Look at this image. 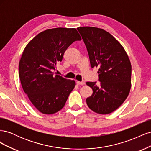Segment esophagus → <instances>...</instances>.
Wrapping results in <instances>:
<instances>
[{
  "label": "esophagus",
  "instance_id": "34e87169",
  "mask_svg": "<svg viewBox=\"0 0 151 151\" xmlns=\"http://www.w3.org/2000/svg\"><path fill=\"white\" fill-rule=\"evenodd\" d=\"M85 83L84 82H81V81H77V84H78V85H85Z\"/></svg>",
  "mask_w": 151,
  "mask_h": 151
}]
</instances>
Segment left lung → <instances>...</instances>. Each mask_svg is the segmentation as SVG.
Instances as JSON below:
<instances>
[{
	"mask_svg": "<svg viewBox=\"0 0 151 151\" xmlns=\"http://www.w3.org/2000/svg\"><path fill=\"white\" fill-rule=\"evenodd\" d=\"M88 50L91 66L98 67V81L87 82L93 94L86 99L89 108L99 114H109L125 101L131 88L132 66L125 50L113 36L103 29L79 27Z\"/></svg>",
	"mask_w": 151,
	"mask_h": 151,
	"instance_id": "left-lung-1",
	"label": "left lung"
}]
</instances>
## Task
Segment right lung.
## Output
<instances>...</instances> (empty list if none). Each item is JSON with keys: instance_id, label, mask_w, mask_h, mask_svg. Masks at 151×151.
<instances>
[{"instance_id": "right-lung-1", "label": "right lung", "mask_w": 151, "mask_h": 151, "mask_svg": "<svg viewBox=\"0 0 151 151\" xmlns=\"http://www.w3.org/2000/svg\"><path fill=\"white\" fill-rule=\"evenodd\" d=\"M81 38L75 28H57L41 32L26 45L19 64L24 93L43 114H53L64 106L76 86L74 81L54 74L65 50Z\"/></svg>"}]
</instances>
